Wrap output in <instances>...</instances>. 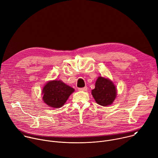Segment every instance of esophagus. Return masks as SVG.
<instances>
[{
    "label": "esophagus",
    "mask_w": 158,
    "mask_h": 158,
    "mask_svg": "<svg viewBox=\"0 0 158 158\" xmlns=\"http://www.w3.org/2000/svg\"><path fill=\"white\" fill-rule=\"evenodd\" d=\"M78 90H79V91H86L87 90V86H85L84 87L79 88Z\"/></svg>",
    "instance_id": "esophagus-1"
}]
</instances>
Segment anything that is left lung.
I'll return each instance as SVG.
<instances>
[{
  "label": "left lung",
  "mask_w": 158,
  "mask_h": 158,
  "mask_svg": "<svg viewBox=\"0 0 158 158\" xmlns=\"http://www.w3.org/2000/svg\"><path fill=\"white\" fill-rule=\"evenodd\" d=\"M92 95L96 102L102 106L112 104L117 96V90L113 82L99 76L96 80L95 88L92 90Z\"/></svg>",
  "instance_id": "obj_1"
}]
</instances>
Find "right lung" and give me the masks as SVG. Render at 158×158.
Segmentation results:
<instances>
[{"label":"right lung","instance_id":"1","mask_svg":"<svg viewBox=\"0 0 158 158\" xmlns=\"http://www.w3.org/2000/svg\"><path fill=\"white\" fill-rule=\"evenodd\" d=\"M74 92V89L60 80H53L47 82L43 87V101L49 107H62Z\"/></svg>","mask_w":158,"mask_h":158}]
</instances>
